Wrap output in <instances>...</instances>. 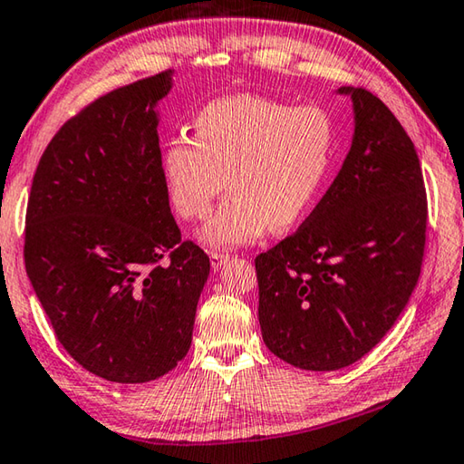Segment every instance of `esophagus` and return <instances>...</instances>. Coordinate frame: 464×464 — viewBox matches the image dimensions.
<instances>
[{"instance_id": "1", "label": "esophagus", "mask_w": 464, "mask_h": 464, "mask_svg": "<svg viewBox=\"0 0 464 464\" xmlns=\"http://www.w3.org/2000/svg\"><path fill=\"white\" fill-rule=\"evenodd\" d=\"M209 261H211V269L218 271L222 269V266L230 261V255H224V253H211L209 255Z\"/></svg>"}]
</instances>
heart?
<instances>
[{
  "label": "heart",
  "instance_id": "obj_1",
  "mask_svg": "<svg viewBox=\"0 0 464 464\" xmlns=\"http://www.w3.org/2000/svg\"><path fill=\"white\" fill-rule=\"evenodd\" d=\"M336 150V124L320 105L238 93L208 102L193 140L175 136L160 157L167 198L179 216L203 219L224 185L230 195L199 232L208 248H234L289 230L318 199Z\"/></svg>",
  "mask_w": 464,
  "mask_h": 464
}]
</instances>
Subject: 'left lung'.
Instances as JSON below:
<instances>
[{
    "instance_id": "1",
    "label": "left lung",
    "mask_w": 464,
    "mask_h": 464,
    "mask_svg": "<svg viewBox=\"0 0 464 464\" xmlns=\"http://www.w3.org/2000/svg\"><path fill=\"white\" fill-rule=\"evenodd\" d=\"M343 169L305 222L255 258L269 351L305 371H336L381 343L418 285L428 201L411 138L362 87Z\"/></svg>"
}]
</instances>
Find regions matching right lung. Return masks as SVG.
<instances>
[{
	"label": "right lung",
	"instance_id": "add662e5",
	"mask_svg": "<svg viewBox=\"0 0 464 464\" xmlns=\"http://www.w3.org/2000/svg\"><path fill=\"white\" fill-rule=\"evenodd\" d=\"M162 71L89 103L32 179L24 263L72 359L113 383L165 375L191 346L209 256L181 240L160 177Z\"/></svg>",
	"mask_w": 464,
	"mask_h": 464
}]
</instances>
